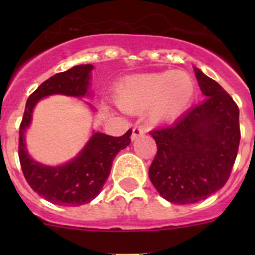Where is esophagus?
<instances>
[{"mask_svg": "<svg viewBox=\"0 0 255 255\" xmlns=\"http://www.w3.org/2000/svg\"><path fill=\"white\" fill-rule=\"evenodd\" d=\"M144 132H145V131H144L143 128H134V129H132L131 139H132V140H136V139H138V138L143 136Z\"/></svg>", "mask_w": 255, "mask_h": 255, "instance_id": "1", "label": "esophagus"}]
</instances>
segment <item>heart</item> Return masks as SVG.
Returning <instances> with one entry per match:
<instances>
[{
    "instance_id": "obj_1",
    "label": "heart",
    "mask_w": 255,
    "mask_h": 255,
    "mask_svg": "<svg viewBox=\"0 0 255 255\" xmlns=\"http://www.w3.org/2000/svg\"><path fill=\"white\" fill-rule=\"evenodd\" d=\"M195 96L193 76L182 70L145 74L126 79L117 85L116 103L128 112L148 111L154 124L179 117Z\"/></svg>"
}]
</instances>
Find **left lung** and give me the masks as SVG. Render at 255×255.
<instances>
[{
	"label": "left lung",
	"mask_w": 255,
	"mask_h": 255,
	"mask_svg": "<svg viewBox=\"0 0 255 255\" xmlns=\"http://www.w3.org/2000/svg\"><path fill=\"white\" fill-rule=\"evenodd\" d=\"M207 97L171 126L150 135L157 154L149 179L161 197L176 204L203 200L229 180L240 143L239 108L225 89L194 67Z\"/></svg>",
	"instance_id": "8db88e82"
}]
</instances>
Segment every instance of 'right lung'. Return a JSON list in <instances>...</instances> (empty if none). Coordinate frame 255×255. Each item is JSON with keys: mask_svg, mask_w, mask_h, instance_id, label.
<instances>
[{"mask_svg": "<svg viewBox=\"0 0 255 255\" xmlns=\"http://www.w3.org/2000/svg\"><path fill=\"white\" fill-rule=\"evenodd\" d=\"M93 69L91 64L78 65L47 79L29 96L20 124L19 159L24 177L37 194L58 206L78 207L92 202L108 179L116 154L131 141V129L123 136L93 132L78 155L60 166L40 163L29 155L25 132L30 126L35 105L52 94L78 98L89 96Z\"/></svg>", "mask_w": 255, "mask_h": 255, "instance_id": "add662e5", "label": "right lung"}]
</instances>
